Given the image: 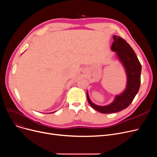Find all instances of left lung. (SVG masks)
<instances>
[{"label":"left lung","mask_w":157,"mask_h":157,"mask_svg":"<svg viewBox=\"0 0 157 157\" xmlns=\"http://www.w3.org/2000/svg\"><path fill=\"white\" fill-rule=\"evenodd\" d=\"M111 50L116 53L117 58L125 69L127 76L126 87L123 91L115 95L113 101L105 105L94 104L86 92L87 99L92 108L101 113H114L126 109L134 100L141 85V65L133 49L121 37L113 36Z\"/></svg>","instance_id":"1"}]
</instances>
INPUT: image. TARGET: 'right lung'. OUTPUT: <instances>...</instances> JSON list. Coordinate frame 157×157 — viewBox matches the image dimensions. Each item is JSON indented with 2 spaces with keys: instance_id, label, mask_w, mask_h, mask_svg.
Instances as JSON below:
<instances>
[{
  "instance_id": "obj_1",
  "label": "right lung",
  "mask_w": 157,
  "mask_h": 157,
  "mask_svg": "<svg viewBox=\"0 0 157 157\" xmlns=\"http://www.w3.org/2000/svg\"><path fill=\"white\" fill-rule=\"evenodd\" d=\"M55 112H56V111H54V112H53V113H55Z\"/></svg>"
}]
</instances>
